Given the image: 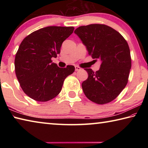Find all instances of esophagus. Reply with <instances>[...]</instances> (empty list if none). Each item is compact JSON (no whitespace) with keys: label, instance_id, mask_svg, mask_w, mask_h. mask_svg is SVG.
<instances>
[{"label":"esophagus","instance_id":"obj_1","mask_svg":"<svg viewBox=\"0 0 148 148\" xmlns=\"http://www.w3.org/2000/svg\"><path fill=\"white\" fill-rule=\"evenodd\" d=\"M75 70H76V71H80V70H82V69L78 66H75Z\"/></svg>","mask_w":148,"mask_h":148}]
</instances>
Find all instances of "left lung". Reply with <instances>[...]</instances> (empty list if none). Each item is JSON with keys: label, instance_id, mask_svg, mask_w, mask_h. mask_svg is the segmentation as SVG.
Returning <instances> with one entry per match:
<instances>
[{"label": "left lung", "instance_id": "obj_1", "mask_svg": "<svg viewBox=\"0 0 148 148\" xmlns=\"http://www.w3.org/2000/svg\"><path fill=\"white\" fill-rule=\"evenodd\" d=\"M74 32L89 56L102 62L98 71L84 69L88 73V78L82 84L84 94L96 104L109 103L128 83L131 57L127 42L119 32L104 24L81 26Z\"/></svg>", "mask_w": 148, "mask_h": 148}]
</instances>
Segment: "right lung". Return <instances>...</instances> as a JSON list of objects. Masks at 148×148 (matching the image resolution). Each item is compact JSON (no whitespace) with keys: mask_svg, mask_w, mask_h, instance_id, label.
<instances>
[{"mask_svg":"<svg viewBox=\"0 0 148 148\" xmlns=\"http://www.w3.org/2000/svg\"><path fill=\"white\" fill-rule=\"evenodd\" d=\"M74 27L50 26L37 30L25 38L15 57V72L19 85L30 98L47 102L61 92L66 77L75 71L72 65L59 68L52 62Z\"/></svg>","mask_w":148,"mask_h":148,"instance_id":"right-lung-1","label":"right lung"}]
</instances>
